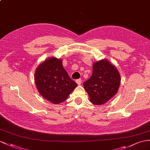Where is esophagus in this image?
<instances>
[{
    "instance_id": "1",
    "label": "esophagus",
    "mask_w": 150,
    "mask_h": 150,
    "mask_svg": "<svg viewBox=\"0 0 150 150\" xmlns=\"http://www.w3.org/2000/svg\"><path fill=\"white\" fill-rule=\"evenodd\" d=\"M76 83L78 84V85H80V84L82 83V79H77V80H76Z\"/></svg>"
}]
</instances>
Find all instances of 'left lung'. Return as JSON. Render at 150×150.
Masks as SVG:
<instances>
[{
  "instance_id": "8db88e82",
  "label": "left lung",
  "mask_w": 150,
  "mask_h": 150,
  "mask_svg": "<svg viewBox=\"0 0 150 150\" xmlns=\"http://www.w3.org/2000/svg\"><path fill=\"white\" fill-rule=\"evenodd\" d=\"M120 83V76L117 69L107 60L94 63L93 74L83 82L84 89L92 103L105 104L117 93Z\"/></svg>"
}]
</instances>
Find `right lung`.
I'll list each match as a JSON object with an SVG mask.
<instances>
[{
    "mask_svg": "<svg viewBox=\"0 0 150 150\" xmlns=\"http://www.w3.org/2000/svg\"><path fill=\"white\" fill-rule=\"evenodd\" d=\"M35 80L40 94L54 104L64 101L77 86L63 68L62 60L56 57L46 59L38 67Z\"/></svg>",
    "mask_w": 150,
    "mask_h": 150,
    "instance_id": "1",
    "label": "right lung"
}]
</instances>
